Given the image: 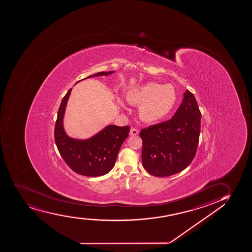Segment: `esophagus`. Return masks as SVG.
<instances>
[{
	"label": "esophagus",
	"mask_w": 252,
	"mask_h": 252,
	"mask_svg": "<svg viewBox=\"0 0 252 252\" xmlns=\"http://www.w3.org/2000/svg\"><path fill=\"white\" fill-rule=\"evenodd\" d=\"M139 133V131L137 130L136 128H134V127H132L130 129V135L132 136H135Z\"/></svg>",
	"instance_id": "obj_1"
}]
</instances>
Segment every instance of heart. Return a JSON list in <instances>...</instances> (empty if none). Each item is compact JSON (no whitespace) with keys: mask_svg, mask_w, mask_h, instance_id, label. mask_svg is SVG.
I'll use <instances>...</instances> for the list:
<instances>
[{"mask_svg":"<svg viewBox=\"0 0 252 252\" xmlns=\"http://www.w3.org/2000/svg\"><path fill=\"white\" fill-rule=\"evenodd\" d=\"M127 98L132 104L140 105L142 120L152 123L163 119L173 109L177 93L172 85L149 82L128 93Z\"/></svg>","mask_w":252,"mask_h":252,"instance_id":"1","label":"heart"}]
</instances>
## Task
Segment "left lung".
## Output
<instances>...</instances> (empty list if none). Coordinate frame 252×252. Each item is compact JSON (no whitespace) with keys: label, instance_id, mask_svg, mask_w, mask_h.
Wrapping results in <instances>:
<instances>
[{"label":"left lung","instance_id":"left-lung-1","mask_svg":"<svg viewBox=\"0 0 252 252\" xmlns=\"http://www.w3.org/2000/svg\"><path fill=\"white\" fill-rule=\"evenodd\" d=\"M201 112L193 94L187 91L173 117L141 129L142 164L155 177H170L191 164L197 152Z\"/></svg>","mask_w":252,"mask_h":252}]
</instances>
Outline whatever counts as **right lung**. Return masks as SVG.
<instances>
[{"mask_svg":"<svg viewBox=\"0 0 252 252\" xmlns=\"http://www.w3.org/2000/svg\"><path fill=\"white\" fill-rule=\"evenodd\" d=\"M113 72H98L85 79ZM71 90L72 88L67 92L59 108L55 127V144L63 159L75 173L86 177L103 176L114 166L119 150L128 136L130 127L108 125L90 139L69 138L64 132L63 119Z\"/></svg>","mask_w":252,"mask_h":252,"instance_id":"obj_1","label":"right lung"}]
</instances>
